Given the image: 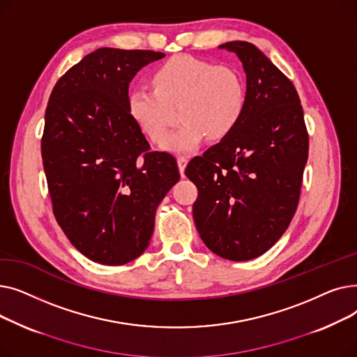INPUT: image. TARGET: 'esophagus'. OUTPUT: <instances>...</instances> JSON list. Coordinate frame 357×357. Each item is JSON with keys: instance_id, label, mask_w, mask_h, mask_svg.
Masks as SVG:
<instances>
[{"instance_id": "34e87169", "label": "esophagus", "mask_w": 357, "mask_h": 357, "mask_svg": "<svg viewBox=\"0 0 357 357\" xmlns=\"http://www.w3.org/2000/svg\"><path fill=\"white\" fill-rule=\"evenodd\" d=\"M186 163H188V159L183 158V156H179V158H178V166H179V172H181L182 176H183V172H185Z\"/></svg>"}]
</instances>
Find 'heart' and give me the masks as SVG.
<instances>
[{
	"instance_id": "obj_1",
	"label": "heart",
	"mask_w": 357,
	"mask_h": 357,
	"mask_svg": "<svg viewBox=\"0 0 357 357\" xmlns=\"http://www.w3.org/2000/svg\"><path fill=\"white\" fill-rule=\"evenodd\" d=\"M153 89L136 88L127 96V112L152 140L160 142L167 129L165 103L180 101L183 123L162 143L172 153H191L205 137H229L245 114L246 84L227 65H213L191 54H176L152 75Z\"/></svg>"
}]
</instances>
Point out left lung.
Here are the masks:
<instances>
[{
    "label": "left lung",
    "mask_w": 357,
    "mask_h": 357,
    "mask_svg": "<svg viewBox=\"0 0 357 357\" xmlns=\"http://www.w3.org/2000/svg\"><path fill=\"white\" fill-rule=\"evenodd\" d=\"M246 73V108L233 133L185 169L198 188L192 214L215 255L243 261L268 252L296 211L308 159L304 111L292 82L255 45L218 46Z\"/></svg>",
    "instance_id": "obj_1"
}]
</instances>
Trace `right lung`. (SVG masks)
Segmentation results:
<instances>
[{
	"label": "right lung",
	"mask_w": 357,
	"mask_h": 357,
	"mask_svg": "<svg viewBox=\"0 0 357 357\" xmlns=\"http://www.w3.org/2000/svg\"><path fill=\"white\" fill-rule=\"evenodd\" d=\"M153 50L101 47L56 82L45 114L42 159L53 214L72 246L97 264L139 257L158 205L179 181L176 159L149 152L127 112L128 85Z\"/></svg>",
	"instance_id": "1"
}]
</instances>
